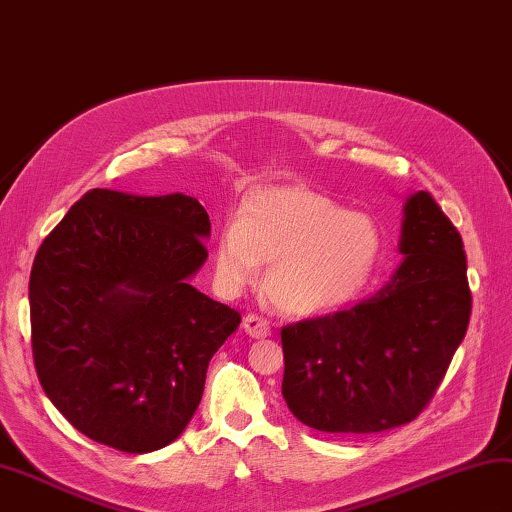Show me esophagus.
<instances>
[{"instance_id":"obj_1","label":"esophagus","mask_w":512,"mask_h":512,"mask_svg":"<svg viewBox=\"0 0 512 512\" xmlns=\"http://www.w3.org/2000/svg\"><path fill=\"white\" fill-rule=\"evenodd\" d=\"M243 330L254 336V339H265V336L272 334V325H269L267 318L258 316V314H247L243 321Z\"/></svg>"}]
</instances>
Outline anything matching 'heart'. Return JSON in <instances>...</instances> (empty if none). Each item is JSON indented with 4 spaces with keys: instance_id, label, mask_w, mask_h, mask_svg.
I'll return each mask as SVG.
<instances>
[{
    "instance_id": "obj_1",
    "label": "heart",
    "mask_w": 512,
    "mask_h": 512,
    "mask_svg": "<svg viewBox=\"0 0 512 512\" xmlns=\"http://www.w3.org/2000/svg\"><path fill=\"white\" fill-rule=\"evenodd\" d=\"M381 249L374 220L307 187L254 191L216 240V278L227 292L252 285L272 263L265 292L281 312L310 316L350 301Z\"/></svg>"
}]
</instances>
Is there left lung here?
<instances>
[{
	"label": "left lung",
	"mask_w": 512,
	"mask_h": 512,
	"mask_svg": "<svg viewBox=\"0 0 512 512\" xmlns=\"http://www.w3.org/2000/svg\"><path fill=\"white\" fill-rule=\"evenodd\" d=\"M403 211L406 260L379 292L281 330L283 397L314 430L370 435L414 421L464 341L472 310L464 240L428 191Z\"/></svg>",
	"instance_id": "8db88e82"
}]
</instances>
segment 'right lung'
I'll list each match as a JSON object with an SVG mask.
<instances>
[{"label":"right lung","instance_id":"right-lung-1","mask_svg":"<svg viewBox=\"0 0 512 512\" xmlns=\"http://www.w3.org/2000/svg\"><path fill=\"white\" fill-rule=\"evenodd\" d=\"M196 198L91 189L33 260V361L46 397L104 446L153 452L178 439L211 356L240 314L189 278L207 260Z\"/></svg>","mask_w":512,"mask_h":512}]
</instances>
